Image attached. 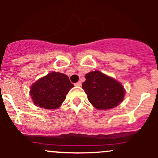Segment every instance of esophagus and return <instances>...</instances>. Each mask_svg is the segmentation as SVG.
<instances>
[{
	"mask_svg": "<svg viewBox=\"0 0 158 158\" xmlns=\"http://www.w3.org/2000/svg\"><path fill=\"white\" fill-rule=\"evenodd\" d=\"M74 85H75V86H81V81H78V82L75 83V84H74Z\"/></svg>",
	"mask_w": 158,
	"mask_h": 158,
	"instance_id": "obj_1",
	"label": "esophagus"
}]
</instances>
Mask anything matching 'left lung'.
Here are the masks:
<instances>
[{"label":"left lung","instance_id":"obj_1","mask_svg":"<svg viewBox=\"0 0 158 158\" xmlns=\"http://www.w3.org/2000/svg\"><path fill=\"white\" fill-rule=\"evenodd\" d=\"M82 88L88 99L96 108L106 110L114 108L123 100L125 90L120 83L99 71L85 75Z\"/></svg>","mask_w":158,"mask_h":158}]
</instances>
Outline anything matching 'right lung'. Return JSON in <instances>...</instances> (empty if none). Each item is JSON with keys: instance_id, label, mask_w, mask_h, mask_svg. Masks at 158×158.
<instances>
[{"instance_id": "add662e5", "label": "right lung", "mask_w": 158, "mask_h": 158, "mask_svg": "<svg viewBox=\"0 0 158 158\" xmlns=\"http://www.w3.org/2000/svg\"><path fill=\"white\" fill-rule=\"evenodd\" d=\"M73 85L68 76L52 72L32 85L30 96L34 104L46 109H56L64 101Z\"/></svg>"}]
</instances>
